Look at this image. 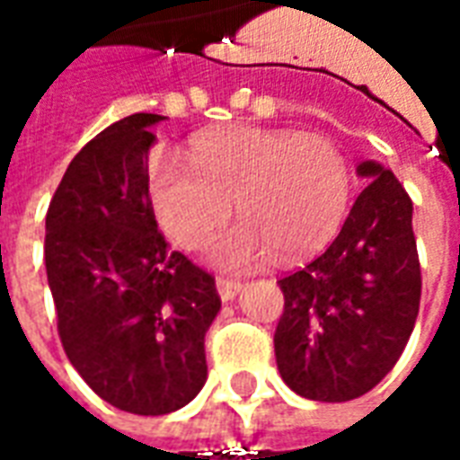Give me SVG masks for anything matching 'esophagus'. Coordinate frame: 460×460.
<instances>
[{
  "label": "esophagus",
  "instance_id": "esophagus-1",
  "mask_svg": "<svg viewBox=\"0 0 460 460\" xmlns=\"http://www.w3.org/2000/svg\"><path fill=\"white\" fill-rule=\"evenodd\" d=\"M217 290H219L221 300H234L236 298V293L241 290V280L224 279V276H219V279H217Z\"/></svg>",
  "mask_w": 460,
  "mask_h": 460
}]
</instances>
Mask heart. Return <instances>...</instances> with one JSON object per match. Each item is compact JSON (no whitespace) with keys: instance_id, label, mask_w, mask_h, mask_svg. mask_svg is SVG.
Returning a JSON list of instances; mask_svg holds the SVG:
<instances>
[{"instance_id":"b5f03b06","label":"heart","mask_w":460,"mask_h":460,"mask_svg":"<svg viewBox=\"0 0 460 460\" xmlns=\"http://www.w3.org/2000/svg\"><path fill=\"white\" fill-rule=\"evenodd\" d=\"M190 164H152V209L181 249H204L231 217L241 221L214 246L224 269L259 266L276 251L296 261L328 243L345 219L352 174L338 142L320 132L236 130L194 142Z\"/></svg>"}]
</instances>
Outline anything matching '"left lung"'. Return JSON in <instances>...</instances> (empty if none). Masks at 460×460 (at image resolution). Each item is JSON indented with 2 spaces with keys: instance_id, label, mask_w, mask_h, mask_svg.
<instances>
[{
  "instance_id": "8db88e82",
  "label": "left lung",
  "mask_w": 460,
  "mask_h": 460,
  "mask_svg": "<svg viewBox=\"0 0 460 460\" xmlns=\"http://www.w3.org/2000/svg\"><path fill=\"white\" fill-rule=\"evenodd\" d=\"M367 187L320 253L279 280L273 335L283 382L305 399L349 402L385 379L404 352L421 300L411 199L394 172L362 162Z\"/></svg>"
}]
</instances>
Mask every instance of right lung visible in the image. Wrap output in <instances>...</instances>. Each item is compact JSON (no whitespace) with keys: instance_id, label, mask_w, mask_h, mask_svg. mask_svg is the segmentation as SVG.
I'll use <instances>...</instances> for the list:
<instances>
[{"instance_id":"right-lung-1","label":"right lung","mask_w":460,"mask_h":460,"mask_svg":"<svg viewBox=\"0 0 460 460\" xmlns=\"http://www.w3.org/2000/svg\"><path fill=\"white\" fill-rule=\"evenodd\" d=\"M135 113L75 155L46 211L44 259L58 338L85 385L140 416L190 404L207 382L214 276L170 251L150 199V128Z\"/></svg>"}]
</instances>
